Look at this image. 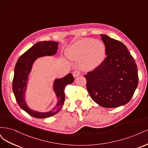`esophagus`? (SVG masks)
<instances>
[{"instance_id": "1", "label": "esophagus", "mask_w": 148, "mask_h": 148, "mask_svg": "<svg viewBox=\"0 0 148 148\" xmlns=\"http://www.w3.org/2000/svg\"><path fill=\"white\" fill-rule=\"evenodd\" d=\"M80 75H81V73H80V71H78V70L74 71L73 73V75L74 77H78V76Z\"/></svg>"}]
</instances>
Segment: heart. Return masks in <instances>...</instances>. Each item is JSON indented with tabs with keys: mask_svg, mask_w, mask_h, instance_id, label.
<instances>
[{
	"mask_svg": "<svg viewBox=\"0 0 148 148\" xmlns=\"http://www.w3.org/2000/svg\"><path fill=\"white\" fill-rule=\"evenodd\" d=\"M66 56L72 60L81 61L84 69L90 70L99 66L106 56L102 42L92 38H84L75 42L66 50Z\"/></svg>",
	"mask_w": 148,
	"mask_h": 148,
	"instance_id": "obj_1",
	"label": "heart"
}]
</instances>
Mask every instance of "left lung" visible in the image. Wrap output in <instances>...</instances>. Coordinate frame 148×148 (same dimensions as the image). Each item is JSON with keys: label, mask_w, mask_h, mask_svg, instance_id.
Returning a JSON list of instances; mask_svg holds the SVG:
<instances>
[{"label": "left lung", "mask_w": 148, "mask_h": 148, "mask_svg": "<svg viewBox=\"0 0 148 148\" xmlns=\"http://www.w3.org/2000/svg\"><path fill=\"white\" fill-rule=\"evenodd\" d=\"M107 57L84 77L92 99L106 108L125 105L138 84L137 65L127 47L117 40L101 34Z\"/></svg>", "instance_id": "left-lung-1"}]
</instances>
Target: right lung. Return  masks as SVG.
Listing matches in <instances>:
<instances>
[{"label":"right lung","mask_w":148,"mask_h":148,"mask_svg":"<svg viewBox=\"0 0 148 148\" xmlns=\"http://www.w3.org/2000/svg\"><path fill=\"white\" fill-rule=\"evenodd\" d=\"M58 45L59 42L52 41L38 42L21 56L15 66L12 88L16 102L22 109L35 118L44 119L56 114L60 110L65 101V87L74 82V77L71 73L67 74L63 78L55 79L53 90L58 101L56 106L50 111L40 112L30 109L26 104L25 92L33 64L38 58L56 54Z\"/></svg>","instance_id":"1"}]
</instances>
